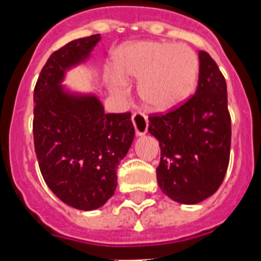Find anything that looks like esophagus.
I'll return each mask as SVG.
<instances>
[{
  "instance_id": "1",
  "label": "esophagus",
  "mask_w": 261,
  "mask_h": 261,
  "mask_svg": "<svg viewBox=\"0 0 261 261\" xmlns=\"http://www.w3.org/2000/svg\"><path fill=\"white\" fill-rule=\"evenodd\" d=\"M133 124H134L135 133L137 135H145L147 133V127H149V120H147V116L143 114V112H134L133 114Z\"/></svg>"
}]
</instances>
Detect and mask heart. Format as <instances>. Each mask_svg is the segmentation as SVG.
<instances>
[{
  "instance_id": "1",
  "label": "heart",
  "mask_w": 261,
  "mask_h": 261,
  "mask_svg": "<svg viewBox=\"0 0 261 261\" xmlns=\"http://www.w3.org/2000/svg\"><path fill=\"white\" fill-rule=\"evenodd\" d=\"M196 54L182 44L141 41L120 48L111 68V82L123 87L127 79H141L138 86L143 105L166 112L184 105L198 82Z\"/></svg>"
}]
</instances>
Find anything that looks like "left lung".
I'll use <instances>...</instances> for the list:
<instances>
[{
  "mask_svg": "<svg viewBox=\"0 0 261 261\" xmlns=\"http://www.w3.org/2000/svg\"><path fill=\"white\" fill-rule=\"evenodd\" d=\"M198 59L196 94L167 114L149 118V133L161 147L158 185L186 205L217 192L229 164L232 135L225 79L211 55L200 50Z\"/></svg>",
  "mask_w": 261,
  "mask_h": 261,
  "instance_id": "1",
  "label": "left lung"
}]
</instances>
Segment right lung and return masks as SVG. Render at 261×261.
<instances>
[{"mask_svg": "<svg viewBox=\"0 0 261 261\" xmlns=\"http://www.w3.org/2000/svg\"><path fill=\"white\" fill-rule=\"evenodd\" d=\"M100 40H73L50 55L33 94V139L40 171L54 194L80 211H94L112 197L116 169L135 130L131 112L106 114L95 95L61 86L65 72L90 57Z\"/></svg>", "mask_w": 261, "mask_h": 261, "instance_id": "obj_1", "label": "right lung"}]
</instances>
